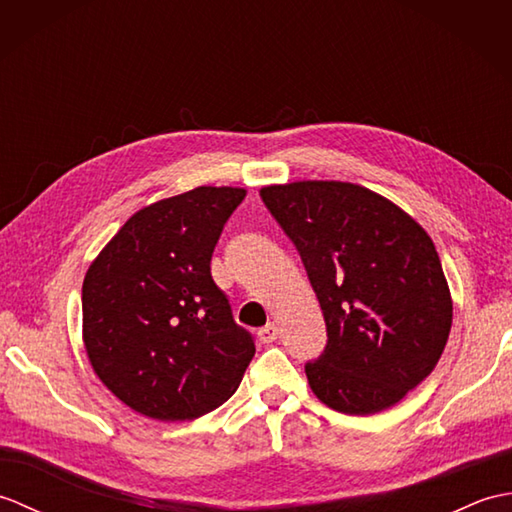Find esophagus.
Returning <instances> with one entry per match:
<instances>
[{
  "label": "esophagus",
  "instance_id": "obj_1",
  "mask_svg": "<svg viewBox=\"0 0 512 512\" xmlns=\"http://www.w3.org/2000/svg\"><path fill=\"white\" fill-rule=\"evenodd\" d=\"M257 336H259V341L262 343H273V341H277V336H279V328H277V323H268L266 328H262L257 332Z\"/></svg>",
  "mask_w": 512,
  "mask_h": 512
}]
</instances>
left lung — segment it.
Here are the masks:
<instances>
[{"label": "left lung", "mask_w": 512, "mask_h": 512, "mask_svg": "<svg viewBox=\"0 0 512 512\" xmlns=\"http://www.w3.org/2000/svg\"><path fill=\"white\" fill-rule=\"evenodd\" d=\"M297 246L321 303L328 343L306 363L325 405L369 416L420 385L447 345L453 303L424 228L383 195L350 182L262 189Z\"/></svg>", "instance_id": "obj_1"}]
</instances>
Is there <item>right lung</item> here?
I'll return each mask as SVG.
<instances>
[{"label":"right lung","mask_w":512,"mask_h":512,"mask_svg":"<svg viewBox=\"0 0 512 512\" xmlns=\"http://www.w3.org/2000/svg\"><path fill=\"white\" fill-rule=\"evenodd\" d=\"M246 191L198 187L129 217L83 281V341L105 387L147 418L220 407L255 356L211 277L224 224Z\"/></svg>","instance_id":"right-lung-1"}]
</instances>
